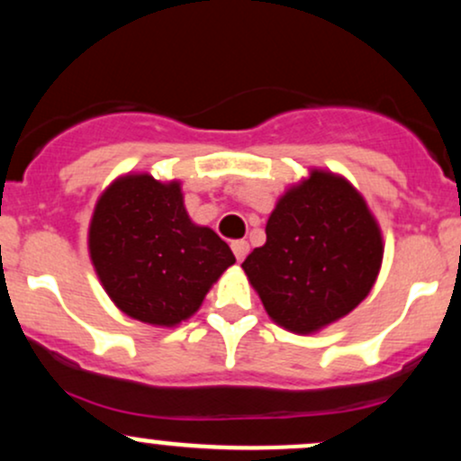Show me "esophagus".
Returning a JSON list of instances; mask_svg holds the SVG:
<instances>
[{"label": "esophagus", "instance_id": "34e87169", "mask_svg": "<svg viewBox=\"0 0 461 461\" xmlns=\"http://www.w3.org/2000/svg\"><path fill=\"white\" fill-rule=\"evenodd\" d=\"M231 251H234L236 260L242 262V260H245L247 253H249V242L247 240H234V242H231Z\"/></svg>", "mask_w": 461, "mask_h": 461}]
</instances>
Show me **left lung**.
I'll list each match as a JSON object with an SVG mask.
<instances>
[{
  "label": "left lung",
  "instance_id": "obj_1",
  "mask_svg": "<svg viewBox=\"0 0 461 461\" xmlns=\"http://www.w3.org/2000/svg\"><path fill=\"white\" fill-rule=\"evenodd\" d=\"M382 260V227L366 199L347 177L310 168L277 199L267 242L242 271L273 322L308 336L368 297Z\"/></svg>",
  "mask_w": 461,
  "mask_h": 461
}]
</instances>
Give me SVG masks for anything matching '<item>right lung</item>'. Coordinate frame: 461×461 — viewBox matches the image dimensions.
Instances as JSON below:
<instances>
[{"label": "right lung", "instance_id": "right-lung-1", "mask_svg": "<svg viewBox=\"0 0 461 461\" xmlns=\"http://www.w3.org/2000/svg\"><path fill=\"white\" fill-rule=\"evenodd\" d=\"M88 256L116 308L153 327L188 321L236 262L225 240L190 219L182 182L149 173H125L99 194Z\"/></svg>", "mask_w": 461, "mask_h": 461}]
</instances>
